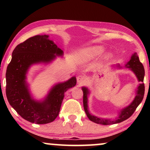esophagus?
Returning <instances> with one entry per match:
<instances>
[{
	"mask_svg": "<svg viewBox=\"0 0 150 150\" xmlns=\"http://www.w3.org/2000/svg\"><path fill=\"white\" fill-rule=\"evenodd\" d=\"M86 81V77L83 75H79L77 76V82L80 84L83 83Z\"/></svg>",
	"mask_w": 150,
	"mask_h": 150,
	"instance_id": "1",
	"label": "esophagus"
}]
</instances>
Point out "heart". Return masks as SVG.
<instances>
[{"label": "heart", "mask_w": 150, "mask_h": 150, "mask_svg": "<svg viewBox=\"0 0 150 150\" xmlns=\"http://www.w3.org/2000/svg\"><path fill=\"white\" fill-rule=\"evenodd\" d=\"M104 48L101 46H93L87 47L80 51V58L83 61H89L97 58L102 54ZM115 54L112 52H108L104 57L103 60L105 62L110 61L113 59Z\"/></svg>", "instance_id": "heart-1"}]
</instances>
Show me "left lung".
Returning a JSON list of instances; mask_svg holds the SVG:
<instances>
[{"label":"left lung","instance_id":"obj_1","mask_svg":"<svg viewBox=\"0 0 150 150\" xmlns=\"http://www.w3.org/2000/svg\"><path fill=\"white\" fill-rule=\"evenodd\" d=\"M117 67H120V68L121 67L119 65H117ZM126 67H128V68H130L131 70L134 73V74L136 75L139 82H141V83L139 84V87L137 88V94L134 100L131 102L130 104H129L128 106L124 108L122 110H121L118 117L116 118L115 120H108V119L100 118L90 113L89 109H88L87 102V96L88 94L89 93V91L87 87H82V90H83V91L84 109H85L86 115H87L88 118H89L91 122H95L96 124L102 125H110L120 123L131 117V115L134 113V112L135 111V110H136L137 106H138L139 104H140L141 102H142L145 93V85L144 83H143L145 76V69L143 64L140 62V61H139V57L137 56V53H134V54H132V56L131 57L130 60L129 61L128 63L126 65Z\"/></svg>","mask_w":150,"mask_h":150}]
</instances>
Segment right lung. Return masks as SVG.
<instances>
[{
  "mask_svg": "<svg viewBox=\"0 0 150 150\" xmlns=\"http://www.w3.org/2000/svg\"><path fill=\"white\" fill-rule=\"evenodd\" d=\"M48 37L35 35L18 44L12 52L6 72V96L9 104L22 118L37 124H48L57 118L65 93L76 84L75 76L57 84L42 102L30 96L26 83L29 67L36 63H48L56 55L63 54V51Z\"/></svg>",
  "mask_w": 150,
  "mask_h": 150,
  "instance_id": "1",
  "label": "right lung"
}]
</instances>
